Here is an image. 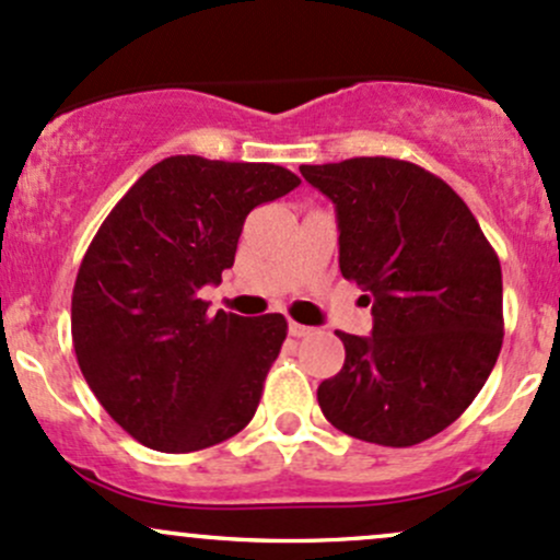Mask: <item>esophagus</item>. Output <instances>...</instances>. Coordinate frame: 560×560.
<instances>
[{"label":"esophagus","instance_id":"obj_1","mask_svg":"<svg viewBox=\"0 0 560 560\" xmlns=\"http://www.w3.org/2000/svg\"><path fill=\"white\" fill-rule=\"evenodd\" d=\"M311 331H313V327H305V324L290 322V335H292V337H308Z\"/></svg>","mask_w":560,"mask_h":560}]
</instances>
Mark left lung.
Segmentation results:
<instances>
[{
  "label": "left lung",
  "mask_w": 560,
  "mask_h": 560,
  "mask_svg": "<svg viewBox=\"0 0 560 560\" xmlns=\"http://www.w3.org/2000/svg\"><path fill=\"white\" fill-rule=\"evenodd\" d=\"M329 196L340 270L372 303V335L337 337L346 364L318 385L342 433L415 446L450 428L502 348V270L463 199L433 172L388 156L300 167Z\"/></svg>",
  "instance_id": "8db88e82"
}]
</instances>
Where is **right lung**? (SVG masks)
<instances>
[{"label":"right lung","mask_w":560,"mask_h":560,"mask_svg":"<svg viewBox=\"0 0 560 560\" xmlns=\"http://www.w3.org/2000/svg\"><path fill=\"white\" fill-rule=\"evenodd\" d=\"M298 186L279 164L170 156L97 229L73 284V350L103 409L149 450H207L255 417L287 318L210 316L199 290L233 266L247 214Z\"/></svg>","instance_id":"right-lung-1"}]
</instances>
